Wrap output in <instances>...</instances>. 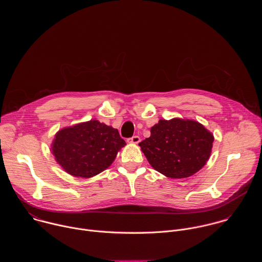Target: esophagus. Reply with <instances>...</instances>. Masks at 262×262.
<instances>
[{"label": "esophagus", "mask_w": 262, "mask_h": 262, "mask_svg": "<svg viewBox=\"0 0 262 262\" xmlns=\"http://www.w3.org/2000/svg\"><path fill=\"white\" fill-rule=\"evenodd\" d=\"M140 141H141V139H140L139 136H133L132 138L127 139V142L128 143H133V144H138Z\"/></svg>", "instance_id": "obj_1"}]
</instances>
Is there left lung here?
<instances>
[{
    "mask_svg": "<svg viewBox=\"0 0 262 262\" xmlns=\"http://www.w3.org/2000/svg\"><path fill=\"white\" fill-rule=\"evenodd\" d=\"M150 133L139 146L149 164L170 178L192 176L209 159L213 136L199 122L160 120Z\"/></svg>",
    "mask_w": 262,
    "mask_h": 262,
    "instance_id": "obj_1",
    "label": "left lung"
}]
</instances>
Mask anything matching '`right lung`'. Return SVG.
I'll list each match as a JSON object with an SVG mask.
<instances>
[{"instance_id":"obj_1","label":"right lung","mask_w":262,"mask_h":262,"mask_svg":"<svg viewBox=\"0 0 262 262\" xmlns=\"http://www.w3.org/2000/svg\"><path fill=\"white\" fill-rule=\"evenodd\" d=\"M124 145L117 129L90 120L61 129L52 149L56 161L67 173L89 178L113 163Z\"/></svg>"}]
</instances>
